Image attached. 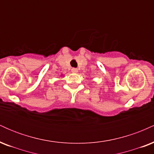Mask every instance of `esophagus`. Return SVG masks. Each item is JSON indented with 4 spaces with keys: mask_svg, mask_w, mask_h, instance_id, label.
<instances>
[{
    "mask_svg": "<svg viewBox=\"0 0 154 154\" xmlns=\"http://www.w3.org/2000/svg\"><path fill=\"white\" fill-rule=\"evenodd\" d=\"M72 73H77L78 72V69L77 68H73L72 69Z\"/></svg>",
    "mask_w": 154,
    "mask_h": 154,
    "instance_id": "obj_1",
    "label": "esophagus"
}]
</instances>
